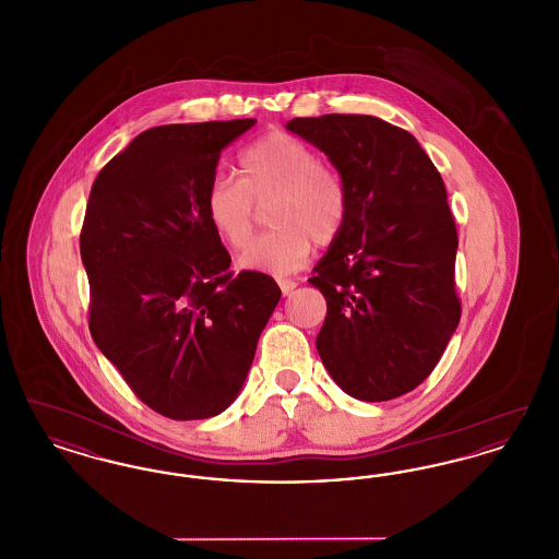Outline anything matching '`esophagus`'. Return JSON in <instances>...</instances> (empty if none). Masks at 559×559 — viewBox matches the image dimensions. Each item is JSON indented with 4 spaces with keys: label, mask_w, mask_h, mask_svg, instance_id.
I'll return each mask as SVG.
<instances>
[{
    "label": "esophagus",
    "mask_w": 559,
    "mask_h": 559,
    "mask_svg": "<svg viewBox=\"0 0 559 559\" xmlns=\"http://www.w3.org/2000/svg\"><path fill=\"white\" fill-rule=\"evenodd\" d=\"M278 287H281L283 295H289V293L297 287V283H295V281H287V278H283V281H278Z\"/></svg>",
    "instance_id": "34e87169"
}]
</instances>
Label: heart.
I'll use <instances>...</instances> for the list:
<instances>
[{"label": "heart", "mask_w": 559, "mask_h": 559, "mask_svg": "<svg viewBox=\"0 0 559 559\" xmlns=\"http://www.w3.org/2000/svg\"><path fill=\"white\" fill-rule=\"evenodd\" d=\"M240 180L215 174L205 190V213L219 240L240 251L255 233L258 207L270 201V235L255 240L240 266L270 274H292L310 260L312 242L329 247L342 237L349 217L344 174L322 160L297 135L270 132L239 157Z\"/></svg>", "instance_id": "obj_1"}]
</instances>
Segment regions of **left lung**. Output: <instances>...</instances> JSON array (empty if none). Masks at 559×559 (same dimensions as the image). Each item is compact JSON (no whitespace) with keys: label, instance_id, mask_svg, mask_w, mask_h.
<instances>
[{"label":"left lung","instance_id":"obj_1","mask_svg":"<svg viewBox=\"0 0 559 559\" xmlns=\"http://www.w3.org/2000/svg\"><path fill=\"white\" fill-rule=\"evenodd\" d=\"M287 130L329 157L352 199L310 278L326 299L320 360L354 399H399L436 369L461 319L442 176L415 135L371 115L295 117Z\"/></svg>","mask_w":559,"mask_h":559}]
</instances>
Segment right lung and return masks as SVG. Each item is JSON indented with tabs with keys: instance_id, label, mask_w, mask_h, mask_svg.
I'll return each mask as SVG.
<instances>
[{
	"instance_id": "1",
	"label": "right lung",
	"mask_w": 559,
	"mask_h": 559,
	"mask_svg": "<svg viewBox=\"0 0 559 559\" xmlns=\"http://www.w3.org/2000/svg\"><path fill=\"white\" fill-rule=\"evenodd\" d=\"M255 119L159 126L94 180L81 226L90 333L133 394L163 417L233 404L281 289L230 255L205 213L222 148Z\"/></svg>"
}]
</instances>
